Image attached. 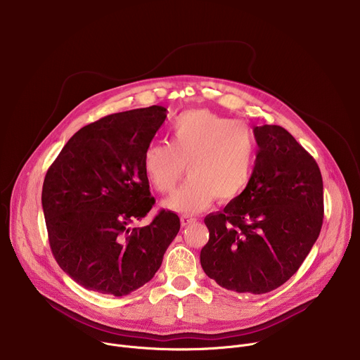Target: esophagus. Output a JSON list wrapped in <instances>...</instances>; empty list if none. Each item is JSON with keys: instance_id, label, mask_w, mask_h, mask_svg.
Wrapping results in <instances>:
<instances>
[{"instance_id": "34e87169", "label": "esophagus", "mask_w": 360, "mask_h": 360, "mask_svg": "<svg viewBox=\"0 0 360 360\" xmlns=\"http://www.w3.org/2000/svg\"><path fill=\"white\" fill-rule=\"evenodd\" d=\"M195 218L193 217H189V215H182L181 217V225L182 226H189V225H192V224H195Z\"/></svg>"}]
</instances>
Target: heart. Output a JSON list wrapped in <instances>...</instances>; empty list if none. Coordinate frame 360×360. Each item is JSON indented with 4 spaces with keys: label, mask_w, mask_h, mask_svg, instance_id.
Segmentation results:
<instances>
[{
    "label": "heart",
    "mask_w": 360,
    "mask_h": 360,
    "mask_svg": "<svg viewBox=\"0 0 360 360\" xmlns=\"http://www.w3.org/2000/svg\"><path fill=\"white\" fill-rule=\"evenodd\" d=\"M256 158L253 131L210 110L181 114L169 128V143H150L142 158L146 178L161 193L171 192L188 165L189 179L164 205L198 214L215 200L236 199L248 186Z\"/></svg>",
    "instance_id": "b5f03b06"
}]
</instances>
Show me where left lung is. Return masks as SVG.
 Returning a JSON list of instances; mask_svg holds the SVG:
<instances>
[{
  "label": "left lung",
  "mask_w": 360,
  "mask_h": 360,
  "mask_svg": "<svg viewBox=\"0 0 360 360\" xmlns=\"http://www.w3.org/2000/svg\"><path fill=\"white\" fill-rule=\"evenodd\" d=\"M258 143L246 189L210 214L203 272L219 286L262 295L302 265L323 222V182L316 161L282 127H255Z\"/></svg>",
  "instance_id": "obj_1"
}]
</instances>
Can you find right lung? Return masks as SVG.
Returning a JSON list of instances; mask_svg holds the SVG:
<instances>
[{
  "label": "right lung",
  "instance_id": "add662e5",
  "mask_svg": "<svg viewBox=\"0 0 360 360\" xmlns=\"http://www.w3.org/2000/svg\"><path fill=\"white\" fill-rule=\"evenodd\" d=\"M167 118L152 105L75 132L42 185L48 239L61 269L85 289L125 296L149 282L179 232L172 211L132 228L155 203L142 158Z\"/></svg>",
  "mask_w": 360,
  "mask_h": 360
}]
</instances>
